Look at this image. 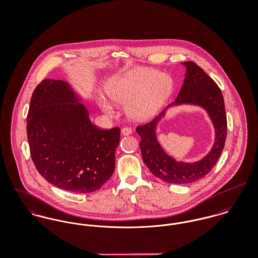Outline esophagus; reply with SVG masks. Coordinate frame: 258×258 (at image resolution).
Instances as JSON below:
<instances>
[{"mask_svg": "<svg viewBox=\"0 0 258 258\" xmlns=\"http://www.w3.org/2000/svg\"><path fill=\"white\" fill-rule=\"evenodd\" d=\"M131 133H132L131 129H129V128H127V127L121 129V134H122L123 136H128V135H130Z\"/></svg>", "mask_w": 258, "mask_h": 258, "instance_id": "1", "label": "esophagus"}]
</instances>
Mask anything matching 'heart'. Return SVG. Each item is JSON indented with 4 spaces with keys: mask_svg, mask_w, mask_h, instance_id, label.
I'll list each match as a JSON object with an SVG mask.
<instances>
[{
    "mask_svg": "<svg viewBox=\"0 0 258 258\" xmlns=\"http://www.w3.org/2000/svg\"><path fill=\"white\" fill-rule=\"evenodd\" d=\"M174 90V81L167 74L153 69H135L116 78L106 86V95L117 107L126 106L127 116L134 122H146L154 118ZM109 115L113 110L102 103Z\"/></svg>",
    "mask_w": 258,
    "mask_h": 258,
    "instance_id": "heart-1",
    "label": "heart"
}]
</instances>
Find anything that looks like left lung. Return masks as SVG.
Here are the masks:
<instances>
[{
    "instance_id": "8db88e82",
    "label": "left lung",
    "mask_w": 258,
    "mask_h": 258,
    "mask_svg": "<svg viewBox=\"0 0 258 258\" xmlns=\"http://www.w3.org/2000/svg\"><path fill=\"white\" fill-rule=\"evenodd\" d=\"M184 83L176 100L168 105L158 117L136 132L141 138L142 158L151 173L169 184H184L207 176L218 162L226 138V115L221 89L217 83L192 61H184ZM183 105L198 106L207 112L215 129L214 144L209 153L195 162L175 159L161 147L156 130L170 108Z\"/></svg>"
}]
</instances>
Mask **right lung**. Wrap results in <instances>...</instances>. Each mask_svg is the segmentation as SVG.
<instances>
[{
  "mask_svg": "<svg viewBox=\"0 0 258 258\" xmlns=\"http://www.w3.org/2000/svg\"><path fill=\"white\" fill-rule=\"evenodd\" d=\"M82 100L69 82L43 79L32 95L27 133L42 178L59 188L87 194L113 175L120 129L94 126Z\"/></svg>",
  "mask_w": 258,
  "mask_h": 258,
  "instance_id": "1",
  "label": "right lung"
}]
</instances>
